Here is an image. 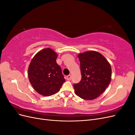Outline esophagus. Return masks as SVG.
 <instances>
[{"instance_id":"obj_1","label":"esophagus","mask_w":135,"mask_h":135,"mask_svg":"<svg viewBox=\"0 0 135 135\" xmlns=\"http://www.w3.org/2000/svg\"><path fill=\"white\" fill-rule=\"evenodd\" d=\"M71 75H68L66 76V79H67L68 80H71Z\"/></svg>"}]
</instances>
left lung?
<instances>
[{
    "label": "left lung",
    "mask_w": 135,
    "mask_h": 135,
    "mask_svg": "<svg viewBox=\"0 0 135 135\" xmlns=\"http://www.w3.org/2000/svg\"><path fill=\"white\" fill-rule=\"evenodd\" d=\"M81 79L74 84L76 95L84 100H91L99 97L111 81L112 68L100 53L87 51L78 55Z\"/></svg>",
    "instance_id": "8db88e82"
}]
</instances>
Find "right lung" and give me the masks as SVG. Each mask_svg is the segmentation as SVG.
Listing matches in <instances>:
<instances>
[{
	"label": "right lung",
	"instance_id": "right-lung-1",
	"mask_svg": "<svg viewBox=\"0 0 135 135\" xmlns=\"http://www.w3.org/2000/svg\"><path fill=\"white\" fill-rule=\"evenodd\" d=\"M57 55L47 48L36 54L28 69L30 82L35 90L44 96L57 92L65 81L61 67L56 60Z\"/></svg>",
	"mask_w": 135,
	"mask_h": 135
}]
</instances>
